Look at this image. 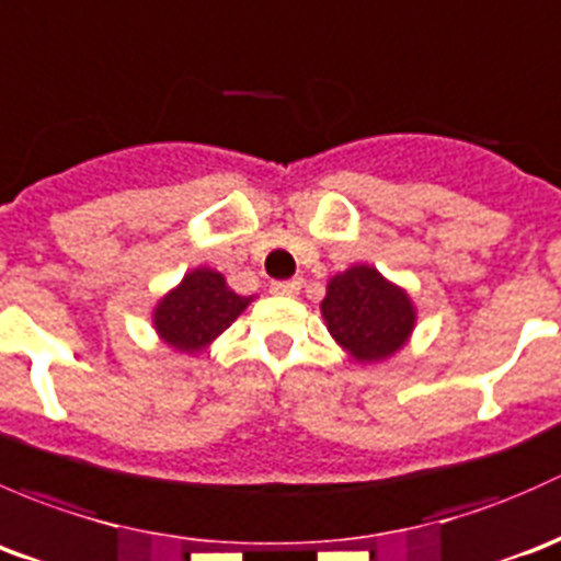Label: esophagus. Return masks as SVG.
Returning a JSON list of instances; mask_svg holds the SVG:
<instances>
[{"label": "esophagus", "instance_id": "1", "mask_svg": "<svg viewBox=\"0 0 561 561\" xmlns=\"http://www.w3.org/2000/svg\"><path fill=\"white\" fill-rule=\"evenodd\" d=\"M299 286H302V280H299V278H291V280H273V283H270V291L278 294V297H297Z\"/></svg>", "mask_w": 561, "mask_h": 561}]
</instances>
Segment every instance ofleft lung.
I'll return each instance as SVG.
<instances>
[{
  "instance_id": "1",
  "label": "left lung",
  "mask_w": 561,
  "mask_h": 561,
  "mask_svg": "<svg viewBox=\"0 0 561 561\" xmlns=\"http://www.w3.org/2000/svg\"><path fill=\"white\" fill-rule=\"evenodd\" d=\"M321 316L334 343L362 365L394 356L415 329L410 294L369 264H354L329 278Z\"/></svg>"
}]
</instances>
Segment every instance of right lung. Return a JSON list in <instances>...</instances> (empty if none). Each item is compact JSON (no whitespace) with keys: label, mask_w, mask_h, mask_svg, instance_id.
Here are the masks:
<instances>
[{"label":"right lung","mask_w":561,"mask_h":561,"mask_svg":"<svg viewBox=\"0 0 561 561\" xmlns=\"http://www.w3.org/2000/svg\"><path fill=\"white\" fill-rule=\"evenodd\" d=\"M251 299L232 291L216 270L196 267L159 299L153 308V329L170 348L199 354L224 329L232 327Z\"/></svg>","instance_id":"obj_1"}]
</instances>
